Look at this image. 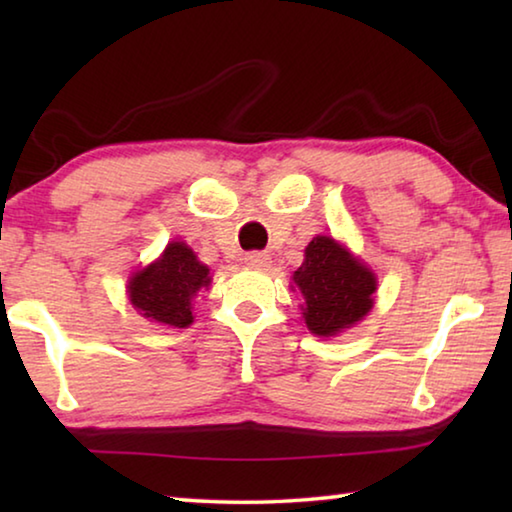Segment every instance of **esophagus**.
Segmentation results:
<instances>
[{
    "label": "esophagus",
    "mask_w": 512,
    "mask_h": 512,
    "mask_svg": "<svg viewBox=\"0 0 512 512\" xmlns=\"http://www.w3.org/2000/svg\"><path fill=\"white\" fill-rule=\"evenodd\" d=\"M244 262L248 264V266H253V268H268L271 266V257H268L266 253H248L246 257H244Z\"/></svg>",
    "instance_id": "34e87169"
}]
</instances>
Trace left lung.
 <instances>
[{"label":"left lung","mask_w":512,"mask_h":512,"mask_svg":"<svg viewBox=\"0 0 512 512\" xmlns=\"http://www.w3.org/2000/svg\"><path fill=\"white\" fill-rule=\"evenodd\" d=\"M293 284L305 298L302 318L309 332L323 339L354 327L375 305V273L343 244L325 235L309 241L305 262L293 273Z\"/></svg>","instance_id":"8db88e82"}]
</instances>
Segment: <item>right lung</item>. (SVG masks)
<instances>
[{
	"mask_svg": "<svg viewBox=\"0 0 512 512\" xmlns=\"http://www.w3.org/2000/svg\"><path fill=\"white\" fill-rule=\"evenodd\" d=\"M210 268L198 262L183 241H171L164 253L128 280V300L151 323L189 327L196 293L210 287Z\"/></svg>",
	"mask_w": 512,
	"mask_h": 512,
	"instance_id": "obj_1",
	"label": "right lung"
}]
</instances>
